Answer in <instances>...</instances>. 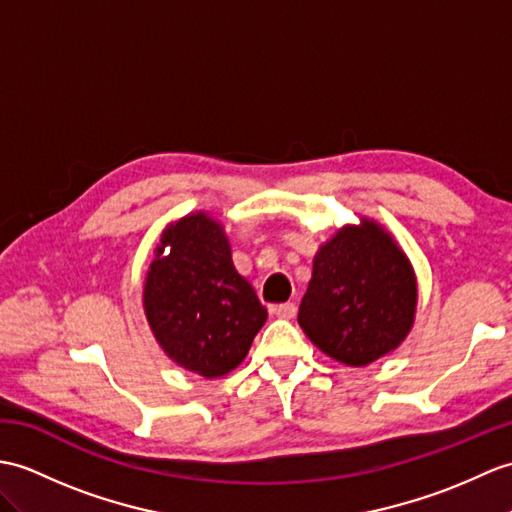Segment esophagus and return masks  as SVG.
Segmentation results:
<instances>
[{
    "instance_id": "34e87169",
    "label": "esophagus",
    "mask_w": 512,
    "mask_h": 512,
    "mask_svg": "<svg viewBox=\"0 0 512 512\" xmlns=\"http://www.w3.org/2000/svg\"><path fill=\"white\" fill-rule=\"evenodd\" d=\"M272 314L279 316V318H294L296 316V305L294 303H281L272 307Z\"/></svg>"
}]
</instances>
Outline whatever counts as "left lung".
<instances>
[{
	"label": "left lung",
	"mask_w": 512,
	"mask_h": 512,
	"mask_svg": "<svg viewBox=\"0 0 512 512\" xmlns=\"http://www.w3.org/2000/svg\"><path fill=\"white\" fill-rule=\"evenodd\" d=\"M414 305L410 261L382 227L364 220L320 246L299 325L329 358L366 366L408 336Z\"/></svg>",
	"instance_id": "left-lung-1"
}]
</instances>
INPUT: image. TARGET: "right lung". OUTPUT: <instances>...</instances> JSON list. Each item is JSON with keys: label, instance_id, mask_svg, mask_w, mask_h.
<instances>
[{"label": "right lung", "instance_id": "obj_1", "mask_svg": "<svg viewBox=\"0 0 512 512\" xmlns=\"http://www.w3.org/2000/svg\"><path fill=\"white\" fill-rule=\"evenodd\" d=\"M144 307L163 351L202 377L233 371L268 318L253 285L237 275L222 227L205 213L163 233Z\"/></svg>", "mask_w": 512, "mask_h": 512}]
</instances>
